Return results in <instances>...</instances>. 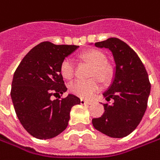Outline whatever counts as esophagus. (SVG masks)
I'll return each mask as SVG.
<instances>
[{"mask_svg": "<svg viewBox=\"0 0 160 160\" xmlns=\"http://www.w3.org/2000/svg\"><path fill=\"white\" fill-rule=\"evenodd\" d=\"M80 102H81V104H84V105H86V104H87V105H89V104H91V103H92L91 102L84 100V99H81Z\"/></svg>", "mask_w": 160, "mask_h": 160, "instance_id": "obj_1", "label": "esophagus"}]
</instances>
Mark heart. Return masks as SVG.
I'll list each match as a JSON object with an SVG mask.
<instances>
[{"label":"heart","instance_id":"1","mask_svg":"<svg viewBox=\"0 0 160 160\" xmlns=\"http://www.w3.org/2000/svg\"><path fill=\"white\" fill-rule=\"evenodd\" d=\"M81 58L93 67L92 70V77H98L102 82H108L112 75V70L105 62V56L97 49H88L81 54ZM60 74L63 78L71 80L74 77L75 68L70 58H65L59 67ZM70 91L76 95L88 99L101 89V84L97 78L89 81H76L70 84Z\"/></svg>","mask_w":160,"mask_h":160}]
</instances>
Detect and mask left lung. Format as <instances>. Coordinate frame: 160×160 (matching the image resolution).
Listing matches in <instances>:
<instances>
[{
  "instance_id": "1",
  "label": "left lung",
  "mask_w": 160,
  "mask_h": 160,
  "mask_svg": "<svg viewBox=\"0 0 160 160\" xmlns=\"http://www.w3.org/2000/svg\"><path fill=\"white\" fill-rule=\"evenodd\" d=\"M94 46L108 48L115 67L112 83L102 93L114 102L103 104V114L92 119V125L109 137L123 138L137 128L146 112L150 93L148 73L138 55L121 39L111 38Z\"/></svg>"
}]
</instances>
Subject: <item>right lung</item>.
Listing matches in <instances>:
<instances>
[{"label": "right lung", "instance_id": "1", "mask_svg": "<svg viewBox=\"0 0 160 160\" xmlns=\"http://www.w3.org/2000/svg\"><path fill=\"white\" fill-rule=\"evenodd\" d=\"M78 48L42 42L23 58L14 73L11 96L15 112L23 128L37 139H52L64 132L71 109L80 103L72 93L61 100L51 99L53 92H67L60 64Z\"/></svg>", "mask_w": 160, "mask_h": 160}]
</instances>
